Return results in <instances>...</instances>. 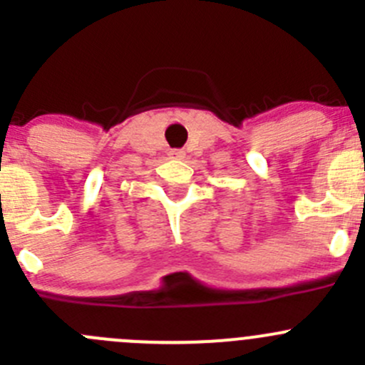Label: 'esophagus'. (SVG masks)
Instances as JSON below:
<instances>
[{
	"instance_id": "esophagus-1",
	"label": "esophagus",
	"mask_w": 365,
	"mask_h": 365,
	"mask_svg": "<svg viewBox=\"0 0 365 365\" xmlns=\"http://www.w3.org/2000/svg\"><path fill=\"white\" fill-rule=\"evenodd\" d=\"M169 155H171L173 159H182V157L185 155V153H183L182 150H171V152H169Z\"/></svg>"
}]
</instances>
